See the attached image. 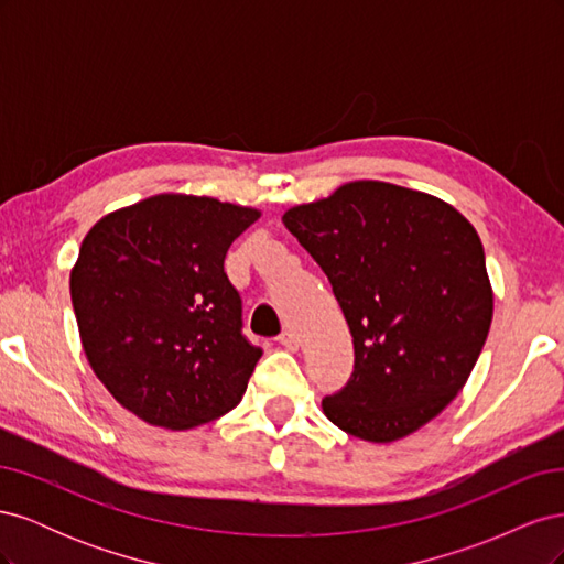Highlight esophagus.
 Masks as SVG:
<instances>
[{
  "label": "esophagus",
  "mask_w": 564,
  "mask_h": 564,
  "mask_svg": "<svg viewBox=\"0 0 564 564\" xmlns=\"http://www.w3.org/2000/svg\"><path fill=\"white\" fill-rule=\"evenodd\" d=\"M278 340H280V344H282L286 350H299V346H301L299 336H296L294 332H289V329H286V332H282Z\"/></svg>",
  "instance_id": "34e87169"
}]
</instances>
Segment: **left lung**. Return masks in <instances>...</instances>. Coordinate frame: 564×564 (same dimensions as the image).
<instances>
[{
	"mask_svg": "<svg viewBox=\"0 0 564 564\" xmlns=\"http://www.w3.org/2000/svg\"><path fill=\"white\" fill-rule=\"evenodd\" d=\"M282 224L329 278L352 334V377L322 400L324 416L379 445L412 435L458 395L487 340L480 235L452 204L383 181L340 185Z\"/></svg>",
	"mask_w": 564,
	"mask_h": 564,
	"instance_id": "8db88e82",
	"label": "left lung"
}]
</instances>
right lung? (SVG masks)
I'll use <instances>...</instances> for the list:
<instances>
[{
  "label": "right lung",
  "mask_w": 564,
  "mask_h": 564,
  "mask_svg": "<svg viewBox=\"0 0 564 564\" xmlns=\"http://www.w3.org/2000/svg\"><path fill=\"white\" fill-rule=\"evenodd\" d=\"M259 209L164 193L104 216L70 272L84 355L110 395L169 431L242 400L261 348L224 261Z\"/></svg>",
  "instance_id": "add662e5"
}]
</instances>
